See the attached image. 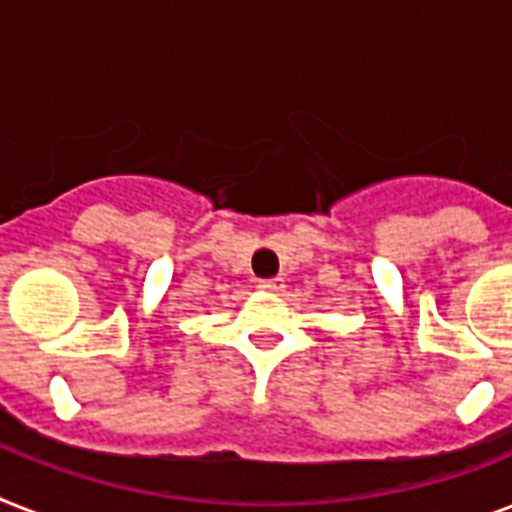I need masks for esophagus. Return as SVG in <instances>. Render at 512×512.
Here are the masks:
<instances>
[{"mask_svg":"<svg viewBox=\"0 0 512 512\" xmlns=\"http://www.w3.org/2000/svg\"><path fill=\"white\" fill-rule=\"evenodd\" d=\"M257 287L263 289V292H281L284 289V279H279V276L276 279H263Z\"/></svg>","mask_w":512,"mask_h":512,"instance_id":"1","label":"esophagus"}]
</instances>
